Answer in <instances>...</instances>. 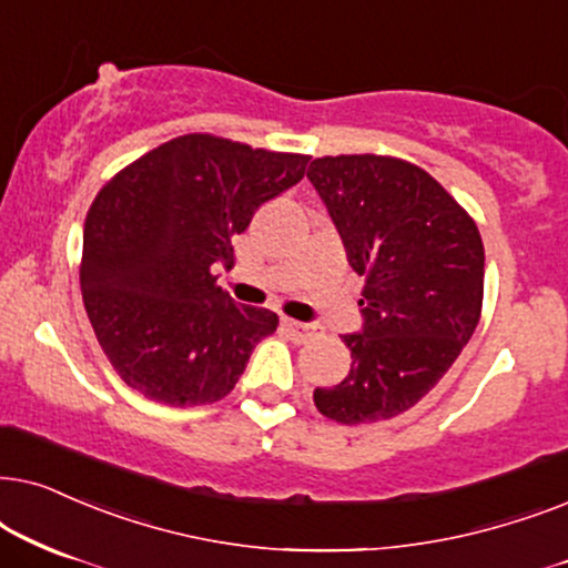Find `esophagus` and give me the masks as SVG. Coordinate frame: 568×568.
Returning a JSON list of instances; mask_svg holds the SVG:
<instances>
[{
  "instance_id": "obj_1",
  "label": "esophagus",
  "mask_w": 568,
  "mask_h": 568,
  "mask_svg": "<svg viewBox=\"0 0 568 568\" xmlns=\"http://www.w3.org/2000/svg\"><path fill=\"white\" fill-rule=\"evenodd\" d=\"M283 329L288 332L291 339H296V343H306L308 337H314L312 324H304V322H296V320H283Z\"/></svg>"
}]
</instances>
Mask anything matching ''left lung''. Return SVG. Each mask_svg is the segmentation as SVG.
<instances>
[{
	"mask_svg": "<svg viewBox=\"0 0 568 568\" xmlns=\"http://www.w3.org/2000/svg\"><path fill=\"white\" fill-rule=\"evenodd\" d=\"M366 277L351 372L316 387L327 418L389 420L436 387L478 327L486 254L478 225L438 181L389 155H327L306 171Z\"/></svg>",
	"mask_w": 568,
	"mask_h": 568,
	"instance_id": "8db88e82",
	"label": "left lung"
}]
</instances>
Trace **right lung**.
Returning <instances> with one entry per match:
<instances>
[{"label":"right lung","mask_w":568,"mask_h":568,"mask_svg":"<svg viewBox=\"0 0 568 568\" xmlns=\"http://www.w3.org/2000/svg\"><path fill=\"white\" fill-rule=\"evenodd\" d=\"M308 155L184 134L121 169L88 210L80 288L126 387L171 407L223 399L277 314L213 275L256 210L304 179Z\"/></svg>","instance_id":"obj_1"}]
</instances>
